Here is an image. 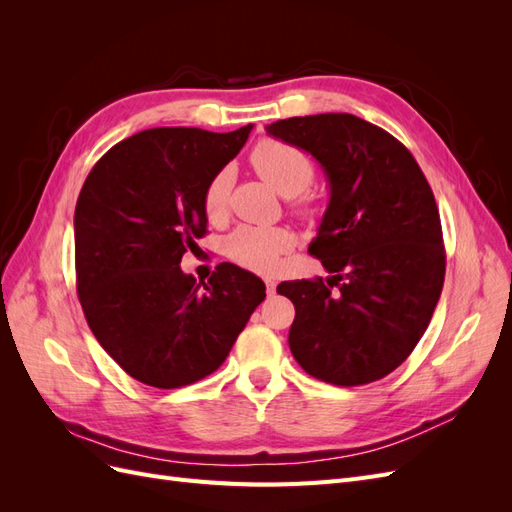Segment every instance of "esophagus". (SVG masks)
I'll return each mask as SVG.
<instances>
[{"label": "esophagus", "instance_id": "obj_1", "mask_svg": "<svg viewBox=\"0 0 512 512\" xmlns=\"http://www.w3.org/2000/svg\"><path fill=\"white\" fill-rule=\"evenodd\" d=\"M265 286H267V294H269V297H273V294H275V288H277V284H275L273 280H265Z\"/></svg>", "mask_w": 512, "mask_h": 512}]
</instances>
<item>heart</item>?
<instances>
[{"label":"heart","mask_w":512,"mask_h":512,"mask_svg":"<svg viewBox=\"0 0 512 512\" xmlns=\"http://www.w3.org/2000/svg\"><path fill=\"white\" fill-rule=\"evenodd\" d=\"M250 162L256 173L273 190L292 200V207L301 215H314V196L307 192L316 177L312 158L288 143L265 138L254 149ZM232 190V170L222 168L211 177L203 194V209L211 222L222 220L228 211ZM292 232L280 226H239L224 241L226 256L235 265L256 273H271L280 265V258L292 250Z\"/></svg>","instance_id":"b5f03b06"}]
</instances>
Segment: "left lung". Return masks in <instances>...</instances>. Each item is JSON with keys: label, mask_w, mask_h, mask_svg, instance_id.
<instances>
[{"label": "left lung", "mask_w": 512, "mask_h": 512, "mask_svg": "<svg viewBox=\"0 0 512 512\" xmlns=\"http://www.w3.org/2000/svg\"><path fill=\"white\" fill-rule=\"evenodd\" d=\"M267 132L312 153L331 183L309 254L333 275L277 286L294 303L290 352L335 386L389 376L423 337L444 284L440 213L423 170L395 136L348 113L290 117Z\"/></svg>", "instance_id": "obj_1"}]
</instances>
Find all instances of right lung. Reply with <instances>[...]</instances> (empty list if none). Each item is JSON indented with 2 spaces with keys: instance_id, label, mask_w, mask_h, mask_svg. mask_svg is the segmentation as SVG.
<instances>
[{
  "instance_id": "right-lung-1",
  "label": "right lung",
  "mask_w": 512,
  "mask_h": 512,
  "mask_svg": "<svg viewBox=\"0 0 512 512\" xmlns=\"http://www.w3.org/2000/svg\"><path fill=\"white\" fill-rule=\"evenodd\" d=\"M250 130L138 132L108 149L83 183L76 292L91 333L138 382L179 389L213 374L267 297L262 280L230 262L207 284L179 267L207 232V183Z\"/></svg>"
}]
</instances>
